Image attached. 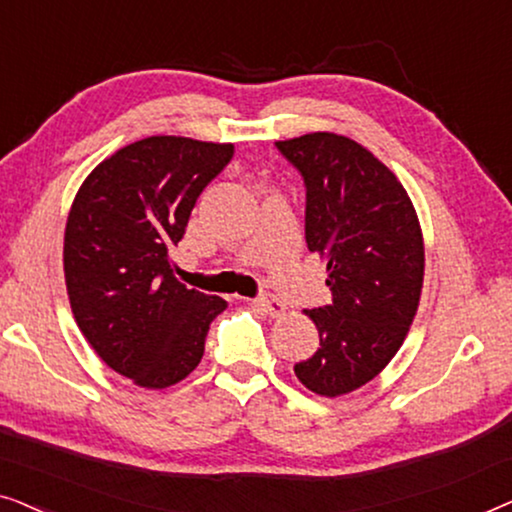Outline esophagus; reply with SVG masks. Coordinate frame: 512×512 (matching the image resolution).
<instances>
[{"label":"esophagus","mask_w":512,"mask_h":512,"mask_svg":"<svg viewBox=\"0 0 512 512\" xmlns=\"http://www.w3.org/2000/svg\"><path fill=\"white\" fill-rule=\"evenodd\" d=\"M254 305H256L258 310H261V312L270 314V317H282V314L286 312V307H284L282 300H277V298H272V296H261V298H256V300H254Z\"/></svg>","instance_id":"obj_1"}]
</instances>
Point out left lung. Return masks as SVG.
<instances>
[{
	"label": "left lung",
	"mask_w": 512,
	"mask_h": 512,
	"mask_svg": "<svg viewBox=\"0 0 512 512\" xmlns=\"http://www.w3.org/2000/svg\"><path fill=\"white\" fill-rule=\"evenodd\" d=\"M303 174L307 249L324 258L333 303L305 310L319 331L296 377L314 394L356 391L387 368L415 319L424 284V237L396 174L335 132L275 142Z\"/></svg>",
	"instance_id": "left-lung-1"
}]
</instances>
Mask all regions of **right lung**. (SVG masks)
Masks as SVG:
<instances>
[{"mask_svg": "<svg viewBox=\"0 0 512 512\" xmlns=\"http://www.w3.org/2000/svg\"><path fill=\"white\" fill-rule=\"evenodd\" d=\"M233 144L156 135L123 146L83 181L65 228V284L83 338L137 387L184 380L228 303L186 289L167 249L186 233L202 188Z\"/></svg>", "mask_w": 512, "mask_h": 512, "instance_id": "1", "label": "right lung"}]
</instances>
